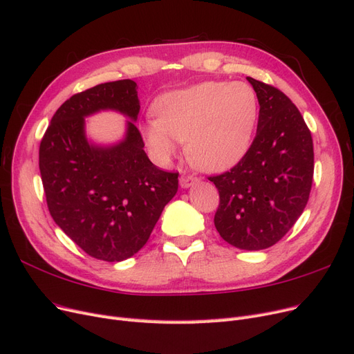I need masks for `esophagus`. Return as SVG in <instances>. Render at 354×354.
<instances>
[{
    "label": "esophagus",
    "mask_w": 354,
    "mask_h": 354,
    "mask_svg": "<svg viewBox=\"0 0 354 354\" xmlns=\"http://www.w3.org/2000/svg\"><path fill=\"white\" fill-rule=\"evenodd\" d=\"M199 178L195 176H181L180 177V186L183 189H187L190 186H194L195 183H198Z\"/></svg>",
    "instance_id": "esophagus-1"
}]
</instances>
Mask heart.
Instances as JSON below:
<instances>
[{
	"label": "heart",
	"mask_w": 354,
	"mask_h": 354,
	"mask_svg": "<svg viewBox=\"0 0 354 354\" xmlns=\"http://www.w3.org/2000/svg\"><path fill=\"white\" fill-rule=\"evenodd\" d=\"M259 97L242 81H203L167 93L153 103L156 120L145 127L146 142L165 162L186 142V155L199 169L223 173L248 152L259 121Z\"/></svg>",
	"instance_id": "1"
}]
</instances>
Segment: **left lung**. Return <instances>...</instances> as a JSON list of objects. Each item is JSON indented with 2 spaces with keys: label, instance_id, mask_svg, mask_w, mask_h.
Masks as SVG:
<instances>
[{
  "label": "left lung",
  "instance_id": "8db88e82",
  "mask_svg": "<svg viewBox=\"0 0 354 354\" xmlns=\"http://www.w3.org/2000/svg\"><path fill=\"white\" fill-rule=\"evenodd\" d=\"M260 104L257 134L239 164L208 177L218 189L214 224L239 250L279 242L301 216L313 183V138L291 99L273 85L246 78Z\"/></svg>",
  "mask_w": 354,
  "mask_h": 354
}]
</instances>
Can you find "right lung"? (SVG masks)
<instances>
[{"instance_id":"add662e5","label":"right lung","mask_w":354,"mask_h":354,"mask_svg":"<svg viewBox=\"0 0 354 354\" xmlns=\"http://www.w3.org/2000/svg\"><path fill=\"white\" fill-rule=\"evenodd\" d=\"M131 80L73 94L53 115L39 145V171L53 220L93 259L116 263L140 251L178 189V173L159 169L143 151L134 122L125 138L102 147L87 142L84 118L104 109L137 120Z\"/></svg>"}]
</instances>
